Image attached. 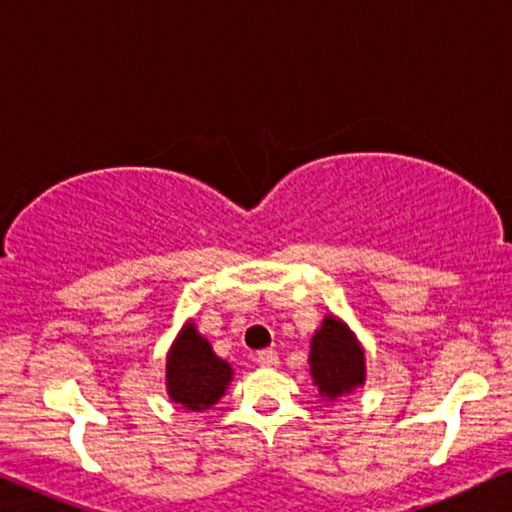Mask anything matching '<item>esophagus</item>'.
Segmentation results:
<instances>
[{
  "label": "esophagus",
  "mask_w": 512,
  "mask_h": 512,
  "mask_svg": "<svg viewBox=\"0 0 512 512\" xmlns=\"http://www.w3.org/2000/svg\"><path fill=\"white\" fill-rule=\"evenodd\" d=\"M256 363L263 368H275L279 363V356L275 349H263V352L256 354Z\"/></svg>",
  "instance_id": "esophagus-1"
}]
</instances>
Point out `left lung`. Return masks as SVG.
<instances>
[{"instance_id":"1","label":"left lung","mask_w":512,"mask_h":512,"mask_svg":"<svg viewBox=\"0 0 512 512\" xmlns=\"http://www.w3.org/2000/svg\"><path fill=\"white\" fill-rule=\"evenodd\" d=\"M310 373L319 394L335 398L352 394L366 382V354L345 321L326 314L310 342Z\"/></svg>"}]
</instances>
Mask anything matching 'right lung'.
I'll return each instance as SVG.
<instances>
[{"instance_id": "1", "label": "right lung", "mask_w": 512, "mask_h": 512, "mask_svg": "<svg viewBox=\"0 0 512 512\" xmlns=\"http://www.w3.org/2000/svg\"><path fill=\"white\" fill-rule=\"evenodd\" d=\"M233 380V368L219 359L193 321L181 328L167 354V394L186 410H209L226 394Z\"/></svg>"}]
</instances>
